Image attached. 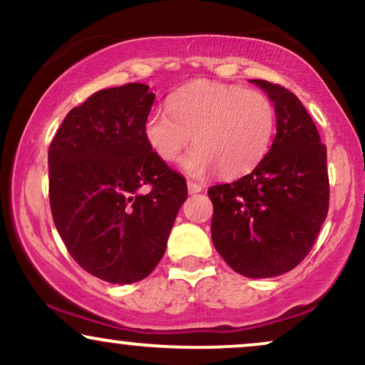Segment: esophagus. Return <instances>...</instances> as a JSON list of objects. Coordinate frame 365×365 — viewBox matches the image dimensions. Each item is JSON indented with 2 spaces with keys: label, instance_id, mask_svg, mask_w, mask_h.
I'll return each instance as SVG.
<instances>
[{
  "label": "esophagus",
  "instance_id": "obj_1",
  "mask_svg": "<svg viewBox=\"0 0 365 365\" xmlns=\"http://www.w3.org/2000/svg\"><path fill=\"white\" fill-rule=\"evenodd\" d=\"M187 187H188V192H190V194H199V192H202V188H204L202 183L192 182V180H188Z\"/></svg>",
  "mask_w": 365,
  "mask_h": 365
}]
</instances>
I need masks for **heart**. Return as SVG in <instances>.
I'll use <instances>...</instances> for the list:
<instances>
[{
  "instance_id": "heart-1",
  "label": "heart",
  "mask_w": 365,
  "mask_h": 365,
  "mask_svg": "<svg viewBox=\"0 0 365 365\" xmlns=\"http://www.w3.org/2000/svg\"><path fill=\"white\" fill-rule=\"evenodd\" d=\"M168 110H154L144 125L149 148L165 163L183 159L190 175L220 170L223 177L249 173L269 150L276 128L274 104L262 92L232 83L200 81L168 99Z\"/></svg>"
}]
</instances>
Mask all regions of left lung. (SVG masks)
<instances>
[{"label":"left lung","instance_id":"1","mask_svg":"<svg viewBox=\"0 0 365 365\" xmlns=\"http://www.w3.org/2000/svg\"><path fill=\"white\" fill-rule=\"evenodd\" d=\"M276 110V135L252 173L209 187L212 244L247 278H273L311 252L329 207L326 145L293 92L252 81Z\"/></svg>","mask_w":365,"mask_h":365}]
</instances>
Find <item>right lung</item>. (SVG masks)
<instances>
[{
	"mask_svg": "<svg viewBox=\"0 0 365 365\" xmlns=\"http://www.w3.org/2000/svg\"><path fill=\"white\" fill-rule=\"evenodd\" d=\"M154 94L144 83L94 92L49 144V204L73 261L127 284L153 273L187 199V182L144 135Z\"/></svg>",
	"mask_w": 365,
	"mask_h": 365,
	"instance_id": "add662e5",
	"label": "right lung"
}]
</instances>
